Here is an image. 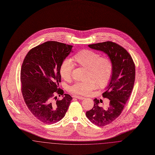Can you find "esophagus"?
Wrapping results in <instances>:
<instances>
[{"label": "esophagus", "mask_w": 155, "mask_h": 155, "mask_svg": "<svg viewBox=\"0 0 155 155\" xmlns=\"http://www.w3.org/2000/svg\"><path fill=\"white\" fill-rule=\"evenodd\" d=\"M73 97L74 98H77V99H81V100H83V99H85V97H82V96H78V95H73Z\"/></svg>", "instance_id": "obj_1"}]
</instances>
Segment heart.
Returning a JSON list of instances; mask_svg holds the SVG:
<instances>
[{
  "instance_id": "obj_1",
  "label": "heart",
  "mask_w": 155,
  "mask_h": 155,
  "mask_svg": "<svg viewBox=\"0 0 155 155\" xmlns=\"http://www.w3.org/2000/svg\"><path fill=\"white\" fill-rule=\"evenodd\" d=\"M75 64L88 69V80L78 82L71 87L70 91L74 94L87 95L96 88L104 87L109 82L112 77L113 66L110 59L101 57L99 53L89 49H83L77 53L73 59H65L60 67V74L63 79L68 81L71 77L72 71Z\"/></svg>"
}]
</instances>
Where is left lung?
Masks as SVG:
<instances>
[{
  "label": "left lung",
  "instance_id": "left-lung-1",
  "mask_svg": "<svg viewBox=\"0 0 155 155\" xmlns=\"http://www.w3.org/2000/svg\"><path fill=\"white\" fill-rule=\"evenodd\" d=\"M91 49L107 54L113 66L112 77L103 97L109 99L107 107L99 106V101L95 99L93 108L86 112L89 120L95 125H108L118 117L123 110L133 91L135 78V64L130 54L124 48L111 41L89 45Z\"/></svg>",
  "mask_w": 155,
  "mask_h": 155
}]
</instances>
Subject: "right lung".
I'll return each instance as SVG.
<instances>
[{
  "label": "right lung",
  "mask_w": 155,
  "mask_h": 155,
  "mask_svg": "<svg viewBox=\"0 0 155 155\" xmlns=\"http://www.w3.org/2000/svg\"><path fill=\"white\" fill-rule=\"evenodd\" d=\"M73 46L48 41L31 49L23 61L20 78L24 101L31 113L45 124L56 123L66 113L72 97L62 95L60 67L72 51Z\"/></svg>",
  "instance_id": "right-lung-1"
}]
</instances>
